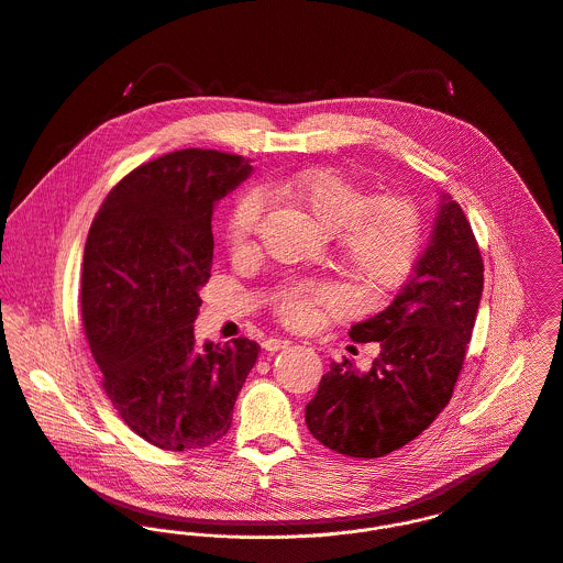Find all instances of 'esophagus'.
Wrapping results in <instances>:
<instances>
[{
  "mask_svg": "<svg viewBox=\"0 0 563 563\" xmlns=\"http://www.w3.org/2000/svg\"><path fill=\"white\" fill-rule=\"evenodd\" d=\"M287 345H289L287 339L269 338L263 341V347H265L267 352H278V350H283V347H287Z\"/></svg>",
  "mask_w": 563,
  "mask_h": 563,
  "instance_id": "1",
  "label": "esophagus"
}]
</instances>
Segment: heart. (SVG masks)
<instances>
[{"label":"heart","mask_w":563,"mask_h":563,"mask_svg":"<svg viewBox=\"0 0 563 563\" xmlns=\"http://www.w3.org/2000/svg\"><path fill=\"white\" fill-rule=\"evenodd\" d=\"M280 191L329 232L338 230L339 256L369 289H391L411 269L420 247V213L396 194L367 198V191L331 169H313L287 180ZM265 211L261 191H245L228 213L225 239L232 252L252 247ZM347 294L335 283L294 280L274 296L276 316L289 327H309L322 311L341 313Z\"/></svg>","instance_id":"obj_1"}]
</instances>
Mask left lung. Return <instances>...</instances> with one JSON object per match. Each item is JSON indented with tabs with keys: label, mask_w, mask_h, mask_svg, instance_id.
I'll use <instances>...</instances> for the list:
<instances>
[{
	"label": "left lung",
	"mask_w": 563,
	"mask_h": 563,
	"mask_svg": "<svg viewBox=\"0 0 563 563\" xmlns=\"http://www.w3.org/2000/svg\"><path fill=\"white\" fill-rule=\"evenodd\" d=\"M483 294V256L463 209L446 198L433 239L391 305L354 324L378 341L367 372L331 363L305 409L311 435L343 456L376 459L407 446L446 409Z\"/></svg>",
	"instance_id": "8db88e82"
}]
</instances>
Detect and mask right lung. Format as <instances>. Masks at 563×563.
<instances>
[{
    "label": "right lung",
    "instance_id": "add662e5",
    "mask_svg": "<svg viewBox=\"0 0 563 563\" xmlns=\"http://www.w3.org/2000/svg\"><path fill=\"white\" fill-rule=\"evenodd\" d=\"M250 165L187 147L125 174L85 245L80 309L102 387L121 420L163 450L207 449L230 429L261 345L198 347V289L211 278L213 205Z\"/></svg>",
    "mask_w": 563,
    "mask_h": 563
}]
</instances>
